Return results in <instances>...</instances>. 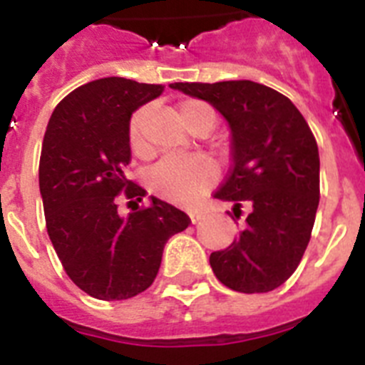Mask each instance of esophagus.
Here are the masks:
<instances>
[{"mask_svg": "<svg viewBox=\"0 0 365 365\" xmlns=\"http://www.w3.org/2000/svg\"><path fill=\"white\" fill-rule=\"evenodd\" d=\"M188 215H190V219H192L193 222H197V221H201V217H202V215H205V214H202L201 210H190Z\"/></svg>", "mask_w": 365, "mask_h": 365, "instance_id": "esophagus-1", "label": "esophagus"}]
</instances>
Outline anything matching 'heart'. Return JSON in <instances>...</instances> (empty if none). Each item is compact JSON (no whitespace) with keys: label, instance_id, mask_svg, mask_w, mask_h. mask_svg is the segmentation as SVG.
Masks as SVG:
<instances>
[{"label":"heart","instance_id":"b5f03b06","mask_svg":"<svg viewBox=\"0 0 365 365\" xmlns=\"http://www.w3.org/2000/svg\"><path fill=\"white\" fill-rule=\"evenodd\" d=\"M212 113L210 106L199 100H188L180 106V118L192 113ZM140 122H143V111L133 115L130 122V138L135 151L143 150V138H140ZM215 177V166L210 159L202 155H170L155 164L150 172L151 186L160 192L164 197L173 201H192L199 193L210 185Z\"/></svg>","mask_w":365,"mask_h":365}]
</instances>
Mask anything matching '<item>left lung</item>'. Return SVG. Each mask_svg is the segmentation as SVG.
Returning <instances> with one entry per match:
<instances>
[{
    "instance_id": "obj_1",
    "label": "left lung",
    "mask_w": 365,
    "mask_h": 365,
    "mask_svg": "<svg viewBox=\"0 0 365 365\" xmlns=\"http://www.w3.org/2000/svg\"><path fill=\"white\" fill-rule=\"evenodd\" d=\"M227 118L232 168L215 199L248 210L245 230L210 254L222 285L245 294L278 289L298 269L320 202V155L311 128L291 100L250 80L175 82Z\"/></svg>"
}]
</instances>
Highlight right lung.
Wrapping results in <instances>:
<instances>
[{"mask_svg": "<svg viewBox=\"0 0 365 365\" xmlns=\"http://www.w3.org/2000/svg\"><path fill=\"white\" fill-rule=\"evenodd\" d=\"M164 86L109 76L80 86L56 106L40 157V193L51 243L67 276L96 299L140 294L159 272L166 241L188 215L151 195L148 208L118 214V197L146 195L125 177L130 120Z\"/></svg>", "mask_w": 365, "mask_h": 365, "instance_id": "obj_1", "label": "right lung"}]
</instances>
